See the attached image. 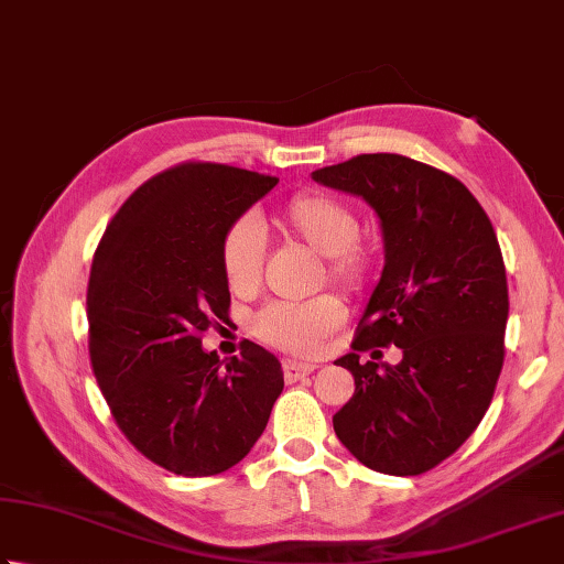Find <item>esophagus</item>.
<instances>
[{
    "label": "esophagus",
    "instance_id": "34e87169",
    "mask_svg": "<svg viewBox=\"0 0 564 564\" xmlns=\"http://www.w3.org/2000/svg\"><path fill=\"white\" fill-rule=\"evenodd\" d=\"M315 371V364H305V361H283V379L293 383V381H301L305 379L307 373Z\"/></svg>",
    "mask_w": 564,
    "mask_h": 564
}]
</instances>
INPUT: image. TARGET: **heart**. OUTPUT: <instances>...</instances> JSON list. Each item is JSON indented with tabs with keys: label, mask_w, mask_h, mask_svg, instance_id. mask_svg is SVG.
Returning a JSON list of instances; mask_svg holds the SVG:
<instances>
[{
	"label": "heart",
	"mask_w": 564,
	"mask_h": 564,
	"mask_svg": "<svg viewBox=\"0 0 564 564\" xmlns=\"http://www.w3.org/2000/svg\"><path fill=\"white\" fill-rule=\"evenodd\" d=\"M273 223L283 235L303 241L325 253L327 279L347 291H359L369 279L371 257L359 245V215L337 195L307 191L295 193L279 209ZM263 261H267V237L251 217L231 223L219 245V263L227 285L235 293H253L261 285ZM345 319V305L339 297L323 293L311 301H279L263 307L253 317V335L267 345L313 355L327 335Z\"/></svg>",
	"instance_id": "heart-1"
}]
</instances>
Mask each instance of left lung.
I'll list each match as a JSON object with an SVG mask.
<instances>
[{
    "label": "left lung",
    "instance_id": "1",
    "mask_svg": "<svg viewBox=\"0 0 564 564\" xmlns=\"http://www.w3.org/2000/svg\"><path fill=\"white\" fill-rule=\"evenodd\" d=\"M313 178L364 197L383 231L381 281L335 361L355 377L335 433L369 469L415 477L455 455L494 399L509 319L499 239L465 183L399 153H361ZM389 344L404 351L395 368L358 364Z\"/></svg>",
    "mask_w": 564,
    "mask_h": 564
}]
</instances>
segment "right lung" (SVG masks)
Segmentation results:
<instances>
[{"label": "right lung", "instance_id": "add662e5", "mask_svg": "<svg viewBox=\"0 0 564 564\" xmlns=\"http://www.w3.org/2000/svg\"><path fill=\"white\" fill-rule=\"evenodd\" d=\"M279 183L187 161L153 175L99 239L87 323L95 379L143 457L183 477L223 474L249 455L283 391L281 364L253 341L219 361L203 333L229 317L219 245Z\"/></svg>", "mask_w": 564, "mask_h": 564}]
</instances>
